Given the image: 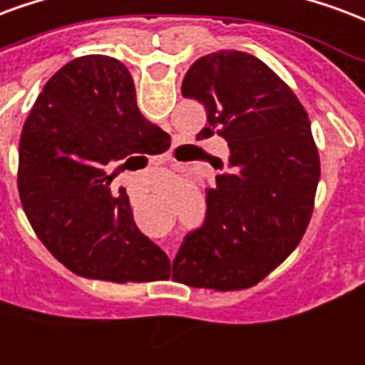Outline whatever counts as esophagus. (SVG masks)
Masks as SVG:
<instances>
[{"label":"esophagus","mask_w":365,"mask_h":365,"mask_svg":"<svg viewBox=\"0 0 365 365\" xmlns=\"http://www.w3.org/2000/svg\"><path fill=\"white\" fill-rule=\"evenodd\" d=\"M164 250L168 251V255H174V251H175L174 242H170V240H166V242H164Z\"/></svg>","instance_id":"obj_1"}]
</instances>
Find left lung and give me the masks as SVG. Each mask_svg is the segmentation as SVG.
<instances>
[{
  "mask_svg": "<svg viewBox=\"0 0 365 365\" xmlns=\"http://www.w3.org/2000/svg\"><path fill=\"white\" fill-rule=\"evenodd\" d=\"M228 162L207 190L203 224L183 237L172 279L215 290L247 288L282 263L304 236L319 180L309 118L292 88L261 59L236 50L199 58L182 83Z\"/></svg>",
  "mask_w": 365,
  "mask_h": 365,
  "instance_id": "8db88e82",
  "label": "left lung"
}]
</instances>
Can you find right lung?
Returning <instances> with one entry per match:
<instances>
[{"mask_svg":"<svg viewBox=\"0 0 365 365\" xmlns=\"http://www.w3.org/2000/svg\"><path fill=\"white\" fill-rule=\"evenodd\" d=\"M164 139L137 108L131 73L118 59L83 56L46 83L21 133L19 197L40 242L69 271L110 282L168 279V255L137 228L125 190L112 195L115 172H106L139 158L131 155H160Z\"/></svg>","mask_w":365,"mask_h":365,"instance_id":"obj_1","label":"right lung"}]
</instances>
